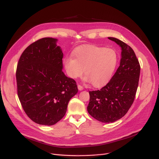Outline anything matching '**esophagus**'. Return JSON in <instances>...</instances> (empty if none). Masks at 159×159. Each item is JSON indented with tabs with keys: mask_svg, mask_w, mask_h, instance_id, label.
Returning <instances> with one entry per match:
<instances>
[{
	"mask_svg": "<svg viewBox=\"0 0 159 159\" xmlns=\"http://www.w3.org/2000/svg\"><path fill=\"white\" fill-rule=\"evenodd\" d=\"M78 89H79V90H80V91H82V90H83V89H84V88H83L81 85H80V84H78Z\"/></svg>",
	"mask_w": 159,
	"mask_h": 159,
	"instance_id": "34e87169",
	"label": "esophagus"
}]
</instances>
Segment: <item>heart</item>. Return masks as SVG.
<instances>
[{
    "label": "heart",
    "instance_id": "obj_1",
    "mask_svg": "<svg viewBox=\"0 0 159 159\" xmlns=\"http://www.w3.org/2000/svg\"><path fill=\"white\" fill-rule=\"evenodd\" d=\"M72 56H67L63 64L68 76L75 79L84 73L85 81L95 88L106 85L112 78L118 64L115 50L97 45L88 44L75 49Z\"/></svg>",
    "mask_w": 159,
    "mask_h": 159
}]
</instances>
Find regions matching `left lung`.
Here are the masks:
<instances>
[{"instance_id": "obj_1", "label": "left lung", "mask_w": 159, "mask_h": 159, "mask_svg": "<svg viewBox=\"0 0 159 159\" xmlns=\"http://www.w3.org/2000/svg\"><path fill=\"white\" fill-rule=\"evenodd\" d=\"M122 48L120 66L107 84L100 90L89 91V114L98 121L113 122L126 114L135 100L140 71L133 49L124 42L108 37Z\"/></svg>"}]
</instances>
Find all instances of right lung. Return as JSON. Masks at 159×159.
<instances>
[{
    "mask_svg": "<svg viewBox=\"0 0 159 159\" xmlns=\"http://www.w3.org/2000/svg\"><path fill=\"white\" fill-rule=\"evenodd\" d=\"M57 39L45 37L25 49L16 70L17 94L24 111L37 124L52 126L63 118L78 92L75 80L62 71L63 53Z\"/></svg>",
    "mask_w": 159,
    "mask_h": 159,
    "instance_id": "add662e5",
    "label": "right lung"
}]
</instances>
